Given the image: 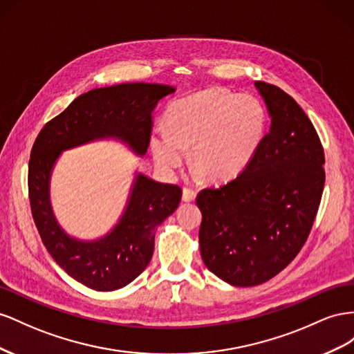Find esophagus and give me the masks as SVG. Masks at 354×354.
<instances>
[{
  "label": "esophagus",
  "instance_id": "esophagus-1",
  "mask_svg": "<svg viewBox=\"0 0 354 354\" xmlns=\"http://www.w3.org/2000/svg\"><path fill=\"white\" fill-rule=\"evenodd\" d=\"M194 198H196V191L193 188H184L183 200L184 201H193Z\"/></svg>",
  "mask_w": 354,
  "mask_h": 354
}]
</instances>
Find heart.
<instances>
[{
  "label": "heart",
  "mask_w": 354,
  "mask_h": 354,
  "mask_svg": "<svg viewBox=\"0 0 354 354\" xmlns=\"http://www.w3.org/2000/svg\"><path fill=\"white\" fill-rule=\"evenodd\" d=\"M166 127L156 129L149 148L167 174L184 163L188 148L197 174L228 180L243 170L266 135L267 113L250 95L206 90L179 99L166 113Z\"/></svg>",
  "instance_id": "1"
}]
</instances>
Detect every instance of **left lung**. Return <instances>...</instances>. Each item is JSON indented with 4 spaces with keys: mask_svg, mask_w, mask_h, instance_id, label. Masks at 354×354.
I'll return each mask as SVG.
<instances>
[{
    "mask_svg": "<svg viewBox=\"0 0 354 354\" xmlns=\"http://www.w3.org/2000/svg\"><path fill=\"white\" fill-rule=\"evenodd\" d=\"M271 118L255 156L230 183L201 189L198 233L205 266L233 286H257L304 246L325 185V154L295 99L255 82Z\"/></svg>",
    "mask_w": 354,
    "mask_h": 354,
    "instance_id": "obj_1",
    "label": "left lung"
}]
</instances>
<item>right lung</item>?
<instances>
[{"label":"right lung","mask_w":354,"mask_h":354,"mask_svg":"<svg viewBox=\"0 0 354 354\" xmlns=\"http://www.w3.org/2000/svg\"><path fill=\"white\" fill-rule=\"evenodd\" d=\"M175 87L126 83L90 90L41 129L29 158L28 189L32 218L48 254L84 286L108 292L124 288L153 258L156 228L176 210L183 189L136 174L124 214L97 240H78L57 224L50 205V176L62 151L114 138L144 156L153 111Z\"/></svg>","instance_id":"1"}]
</instances>
